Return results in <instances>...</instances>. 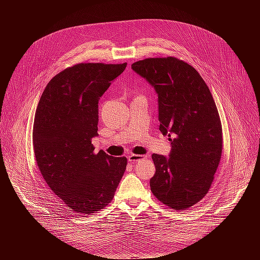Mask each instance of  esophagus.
<instances>
[{
  "label": "esophagus",
  "mask_w": 260,
  "mask_h": 260,
  "mask_svg": "<svg viewBox=\"0 0 260 260\" xmlns=\"http://www.w3.org/2000/svg\"><path fill=\"white\" fill-rule=\"evenodd\" d=\"M143 159H145V156H143V155H134L133 154V155L128 156V161L131 163H136L137 161H140Z\"/></svg>",
  "instance_id": "esophagus-1"
}]
</instances>
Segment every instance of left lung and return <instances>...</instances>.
<instances>
[{"label": "left lung", "mask_w": 260, "mask_h": 260, "mask_svg": "<svg viewBox=\"0 0 260 260\" xmlns=\"http://www.w3.org/2000/svg\"><path fill=\"white\" fill-rule=\"evenodd\" d=\"M132 68L158 93L159 129L172 143L170 158L152 155L151 190L171 209L186 210L208 194L221 158L222 127L213 95L195 68L175 57L147 58Z\"/></svg>", "instance_id": "obj_1"}]
</instances>
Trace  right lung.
I'll use <instances>...</instances> for the list:
<instances>
[{"mask_svg":"<svg viewBox=\"0 0 260 260\" xmlns=\"http://www.w3.org/2000/svg\"><path fill=\"white\" fill-rule=\"evenodd\" d=\"M127 63H79L54 76L41 95L32 142L38 168L68 209L91 214L113 200L126 157L95 154L98 103Z\"/></svg>","mask_w":260,"mask_h":260,"instance_id":"right-lung-1","label":"right lung"}]
</instances>
